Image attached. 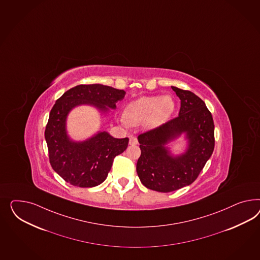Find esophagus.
<instances>
[{
  "instance_id": "1",
  "label": "esophagus",
  "mask_w": 260,
  "mask_h": 260,
  "mask_svg": "<svg viewBox=\"0 0 260 260\" xmlns=\"http://www.w3.org/2000/svg\"><path fill=\"white\" fill-rule=\"evenodd\" d=\"M129 144L130 145H136L138 144V139L136 137H130L129 139Z\"/></svg>"
}]
</instances>
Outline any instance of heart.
<instances>
[{"label":"heart","mask_w":260,"mask_h":260,"mask_svg":"<svg viewBox=\"0 0 260 260\" xmlns=\"http://www.w3.org/2000/svg\"><path fill=\"white\" fill-rule=\"evenodd\" d=\"M176 103L173 96H143L127 104L123 111L124 122L137 126L145 121L150 128L159 126L175 111Z\"/></svg>","instance_id":"b5f03b06"}]
</instances>
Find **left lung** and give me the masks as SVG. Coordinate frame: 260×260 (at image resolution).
<instances>
[{"label":"left lung","instance_id":"obj_1","mask_svg":"<svg viewBox=\"0 0 260 260\" xmlns=\"http://www.w3.org/2000/svg\"><path fill=\"white\" fill-rule=\"evenodd\" d=\"M172 89L180 100L178 117L138 137V176L146 188L161 193L193 183L215 148V124L205 103L189 90ZM182 133L188 148L181 156L172 157L165 145Z\"/></svg>","mask_w":260,"mask_h":260}]
</instances>
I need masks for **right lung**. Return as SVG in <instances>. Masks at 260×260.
<instances>
[{
  "instance_id": "right-lung-1",
  "label": "right lung",
  "mask_w": 260,
  "mask_h": 260,
  "mask_svg": "<svg viewBox=\"0 0 260 260\" xmlns=\"http://www.w3.org/2000/svg\"><path fill=\"white\" fill-rule=\"evenodd\" d=\"M125 91L103 84H81L56 101L45 127V141L53 170L71 185L88 188L104 182L115 156L125 151L128 138L115 139L100 132L87 141H70L66 130L67 114L80 104H90L107 111L116 108Z\"/></svg>"
}]
</instances>
